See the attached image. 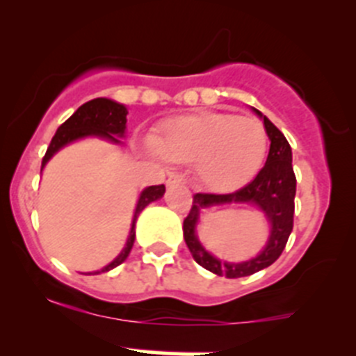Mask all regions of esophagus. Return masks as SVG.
I'll use <instances>...</instances> for the list:
<instances>
[{
  "mask_svg": "<svg viewBox=\"0 0 356 356\" xmlns=\"http://www.w3.org/2000/svg\"><path fill=\"white\" fill-rule=\"evenodd\" d=\"M168 184L169 185H172V184H187V176L181 175V172H171V175H169Z\"/></svg>",
  "mask_w": 356,
  "mask_h": 356,
  "instance_id": "esophagus-1",
  "label": "esophagus"
}]
</instances>
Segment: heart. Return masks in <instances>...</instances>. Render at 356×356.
<instances>
[{"mask_svg": "<svg viewBox=\"0 0 356 356\" xmlns=\"http://www.w3.org/2000/svg\"><path fill=\"white\" fill-rule=\"evenodd\" d=\"M155 147L168 161L197 162L199 176L211 188L232 191L260 169L267 133L257 118L208 111L165 122Z\"/></svg>", "mask_w": 356, "mask_h": 356, "instance_id": "heart-1", "label": "heart"}]
</instances>
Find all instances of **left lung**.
Wrapping results in <instances>:
<instances>
[{"instance_id": "obj_1", "label": "left lung", "mask_w": 356, "mask_h": 356, "mask_svg": "<svg viewBox=\"0 0 356 356\" xmlns=\"http://www.w3.org/2000/svg\"><path fill=\"white\" fill-rule=\"evenodd\" d=\"M257 113L260 115V111ZM264 125L270 140V147L266 165L257 172L255 178L231 194L197 192L192 197V208L184 220V238L194 260L218 276L243 277L269 267L280 259L293 229V211H296L293 199H296L297 180L292 165V148L282 131L267 117H264ZM222 202H255L266 211L273 229L270 243L259 257L248 263L227 264L209 256L197 241L195 223L198 219V211L202 207Z\"/></svg>"}]
</instances>
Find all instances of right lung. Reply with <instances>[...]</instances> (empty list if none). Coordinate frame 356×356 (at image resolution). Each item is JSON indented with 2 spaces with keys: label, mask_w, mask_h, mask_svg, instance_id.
<instances>
[{
  "label": "right lung",
  "mask_w": 356,
  "mask_h": 356,
  "mask_svg": "<svg viewBox=\"0 0 356 356\" xmlns=\"http://www.w3.org/2000/svg\"><path fill=\"white\" fill-rule=\"evenodd\" d=\"M125 115H127V110H125L124 104H118L115 103V101L106 99V97H97V99H92L89 101V103L82 104L79 110L74 111V113L60 125L59 129H57V133L54 134L52 141H50L49 148H47L45 157H43L42 161V168L59 148H63L64 145H67L70 141L79 140V138L94 134V136H103L115 141V143H118L117 138H113L111 134H118V136L124 134L125 122H127ZM164 192V185H152V187L145 188V191L141 192L136 211H134L133 229H131L127 245H125V248L122 250V253L113 260V262L108 264V266L104 267L103 273L104 270H110L113 269V267L120 266V264L127 259V255H129L131 248H133L134 245V236H136V232H134V223H136L138 215H140V213L143 211L145 206L150 204L152 201L161 199Z\"/></svg>",
  "instance_id": "1"
}]
</instances>
